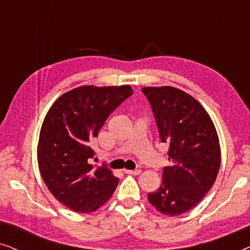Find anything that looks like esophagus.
Instances as JSON below:
<instances>
[{
	"instance_id": "1",
	"label": "esophagus",
	"mask_w": 250,
	"mask_h": 250,
	"mask_svg": "<svg viewBox=\"0 0 250 250\" xmlns=\"http://www.w3.org/2000/svg\"><path fill=\"white\" fill-rule=\"evenodd\" d=\"M126 174H131V175H139L141 173V169H125Z\"/></svg>"
}]
</instances>
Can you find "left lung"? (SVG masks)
Returning a JSON list of instances; mask_svg holds the SVG:
<instances>
[{
	"instance_id": "obj_1",
	"label": "left lung",
	"mask_w": 250,
	"mask_h": 250,
	"mask_svg": "<svg viewBox=\"0 0 250 250\" xmlns=\"http://www.w3.org/2000/svg\"><path fill=\"white\" fill-rule=\"evenodd\" d=\"M162 142L169 146L170 165L164 167L162 186L148 194L159 213L179 216L192 209L214 186L221 166L220 140L203 105L172 86H146Z\"/></svg>"
}]
</instances>
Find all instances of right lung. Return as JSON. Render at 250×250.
Returning <instances> with one entry per match:
<instances>
[{
  "mask_svg": "<svg viewBox=\"0 0 250 250\" xmlns=\"http://www.w3.org/2000/svg\"><path fill=\"white\" fill-rule=\"evenodd\" d=\"M133 93L129 85H83L54 101L44 118L37 145L41 176L57 200L92 213L110 199L118 179L104 166L92 165L91 141L109 115Z\"/></svg>",
  "mask_w": 250,
  "mask_h": 250,
  "instance_id": "1",
  "label": "right lung"
}]
</instances>
